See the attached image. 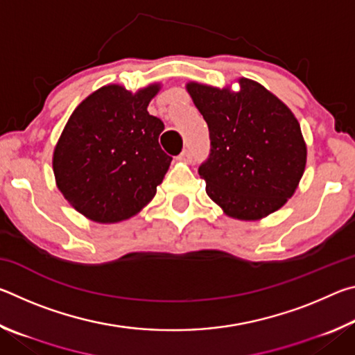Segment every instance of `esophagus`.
<instances>
[{
    "label": "esophagus",
    "mask_w": 355,
    "mask_h": 355,
    "mask_svg": "<svg viewBox=\"0 0 355 355\" xmlns=\"http://www.w3.org/2000/svg\"><path fill=\"white\" fill-rule=\"evenodd\" d=\"M178 161H184V163H191V161H192V156H191V152H189V150H183L182 155L178 156Z\"/></svg>",
    "instance_id": "esophagus-1"
}]
</instances>
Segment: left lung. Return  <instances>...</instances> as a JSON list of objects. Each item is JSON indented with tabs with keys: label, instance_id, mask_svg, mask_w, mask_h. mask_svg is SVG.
<instances>
[{
	"label": "left lung",
	"instance_id": "left-lung-1",
	"mask_svg": "<svg viewBox=\"0 0 355 355\" xmlns=\"http://www.w3.org/2000/svg\"><path fill=\"white\" fill-rule=\"evenodd\" d=\"M238 92L230 86L186 84L211 141L199 173L208 197L228 218L260 220L296 192L307 164V144L284 101L249 78H238Z\"/></svg>",
	"mask_w": 355,
	"mask_h": 355
}]
</instances>
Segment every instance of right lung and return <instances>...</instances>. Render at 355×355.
I'll use <instances>...</instances> for the list:
<instances>
[{"label":"right lung","instance_id":"1","mask_svg":"<svg viewBox=\"0 0 355 355\" xmlns=\"http://www.w3.org/2000/svg\"><path fill=\"white\" fill-rule=\"evenodd\" d=\"M161 83L131 92L107 84L71 112L53 152L56 186L98 224H116L147 207L172 158L159 147L164 123L147 107Z\"/></svg>","mask_w":355,"mask_h":355}]
</instances>
